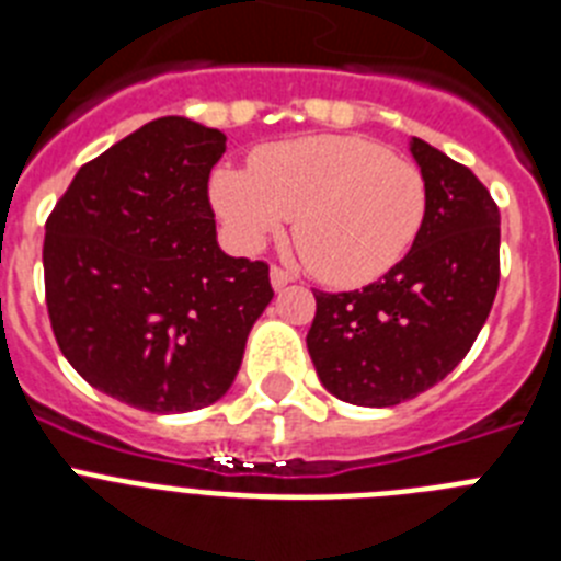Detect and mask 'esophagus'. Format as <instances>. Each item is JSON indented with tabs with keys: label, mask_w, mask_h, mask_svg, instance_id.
<instances>
[{
	"label": "esophagus",
	"mask_w": 561,
	"mask_h": 561,
	"mask_svg": "<svg viewBox=\"0 0 561 561\" xmlns=\"http://www.w3.org/2000/svg\"><path fill=\"white\" fill-rule=\"evenodd\" d=\"M270 280H272V289L280 291V289H286V286H289L291 280H295V277H291L289 272H286V270H277V266H272Z\"/></svg>",
	"instance_id": "1"
}]
</instances>
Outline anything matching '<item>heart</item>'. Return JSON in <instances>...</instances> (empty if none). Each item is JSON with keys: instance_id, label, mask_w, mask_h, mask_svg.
<instances>
[{"instance_id": "b5f03b06", "label": "heart", "mask_w": 561, "mask_h": 561, "mask_svg": "<svg viewBox=\"0 0 561 561\" xmlns=\"http://www.w3.org/2000/svg\"><path fill=\"white\" fill-rule=\"evenodd\" d=\"M210 202L238 250H261L295 216L306 266L331 286H362L410 252L427 185L413 162L368 137L317 134L257 148L252 168L221 165Z\"/></svg>"}]
</instances>
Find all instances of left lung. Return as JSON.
Segmentation results:
<instances>
[{
    "mask_svg": "<svg viewBox=\"0 0 561 561\" xmlns=\"http://www.w3.org/2000/svg\"><path fill=\"white\" fill-rule=\"evenodd\" d=\"M427 213L410 252L356 291H317L306 345L323 388L390 408L438 385L469 354L500 284V210L469 168L410 137Z\"/></svg>",
    "mask_w": 561,
    "mask_h": 561,
    "instance_id": "1",
    "label": "left lung"
}]
</instances>
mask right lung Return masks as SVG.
<instances>
[{
  "label": "right lung",
  "instance_id": "right-lung-1",
  "mask_svg": "<svg viewBox=\"0 0 561 561\" xmlns=\"http://www.w3.org/2000/svg\"><path fill=\"white\" fill-rule=\"evenodd\" d=\"M219 128L160 117L76 173L44 227L49 323L69 365L148 413H187L236 381L272 300L270 266L216 241Z\"/></svg>",
  "mask_w": 561,
  "mask_h": 561
}]
</instances>
